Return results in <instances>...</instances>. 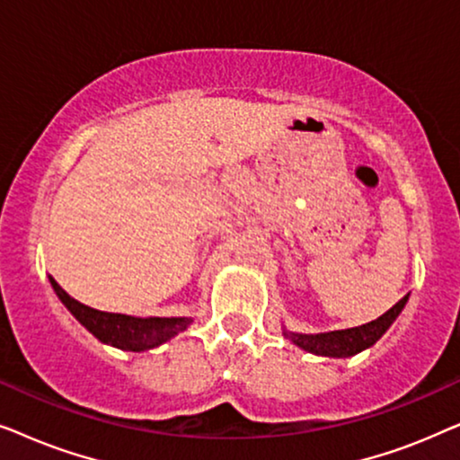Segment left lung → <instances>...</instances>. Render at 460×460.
<instances>
[{"instance_id":"1","label":"left lung","mask_w":460,"mask_h":460,"mask_svg":"<svg viewBox=\"0 0 460 460\" xmlns=\"http://www.w3.org/2000/svg\"><path fill=\"white\" fill-rule=\"evenodd\" d=\"M406 299H400L392 310H387L383 316H379L373 323H367L356 329L345 331H331V332H318V335H304V332H288L285 331V337L297 345V348L310 351L316 356H329V358H348L360 354L362 349L375 345L379 339L385 335V331L394 324V320L400 316L404 310Z\"/></svg>"}]
</instances>
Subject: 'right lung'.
I'll use <instances>...</instances> for the list:
<instances>
[{"instance_id": "right-lung-1", "label": "right lung", "mask_w": 460, "mask_h": 460, "mask_svg": "<svg viewBox=\"0 0 460 460\" xmlns=\"http://www.w3.org/2000/svg\"><path fill=\"white\" fill-rule=\"evenodd\" d=\"M56 295L66 310L92 332L93 337L112 348L125 351H146L159 348L161 343L186 331L188 324L192 323L190 318H136L125 316V314L100 312L90 305H84L81 301L73 299L52 276H49Z\"/></svg>"}]
</instances>
